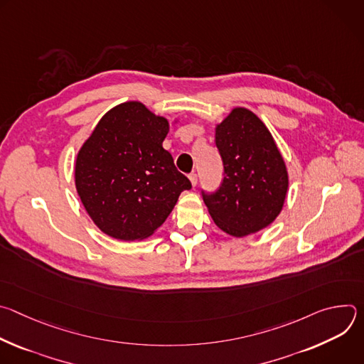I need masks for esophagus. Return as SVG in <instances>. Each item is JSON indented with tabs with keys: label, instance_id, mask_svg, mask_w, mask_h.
Here are the masks:
<instances>
[{
	"label": "esophagus",
	"instance_id": "esophagus-1",
	"mask_svg": "<svg viewBox=\"0 0 364 364\" xmlns=\"http://www.w3.org/2000/svg\"><path fill=\"white\" fill-rule=\"evenodd\" d=\"M188 178H190V181H191L193 187H196V186H197V174L193 171V173H190V174H188Z\"/></svg>",
	"mask_w": 364,
	"mask_h": 364
}]
</instances>
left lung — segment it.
Listing matches in <instances>:
<instances>
[{
	"label": "left lung",
	"instance_id": "1",
	"mask_svg": "<svg viewBox=\"0 0 364 364\" xmlns=\"http://www.w3.org/2000/svg\"><path fill=\"white\" fill-rule=\"evenodd\" d=\"M223 180L216 191L201 190L215 223L242 237L271 225L285 201L288 174L277 144L255 114L236 108L216 128Z\"/></svg>",
	"mask_w": 364,
	"mask_h": 364
}]
</instances>
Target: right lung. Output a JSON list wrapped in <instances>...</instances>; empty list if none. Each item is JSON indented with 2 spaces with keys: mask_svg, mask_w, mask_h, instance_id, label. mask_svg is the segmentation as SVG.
Listing matches in <instances>:
<instances>
[{
  "mask_svg": "<svg viewBox=\"0 0 364 364\" xmlns=\"http://www.w3.org/2000/svg\"><path fill=\"white\" fill-rule=\"evenodd\" d=\"M168 121L139 102L102 117L77 154V194L95 225L111 237H148L168 218L190 180L163 148Z\"/></svg>",
  "mask_w": 364,
  "mask_h": 364,
  "instance_id": "obj_1",
  "label": "right lung"
}]
</instances>
